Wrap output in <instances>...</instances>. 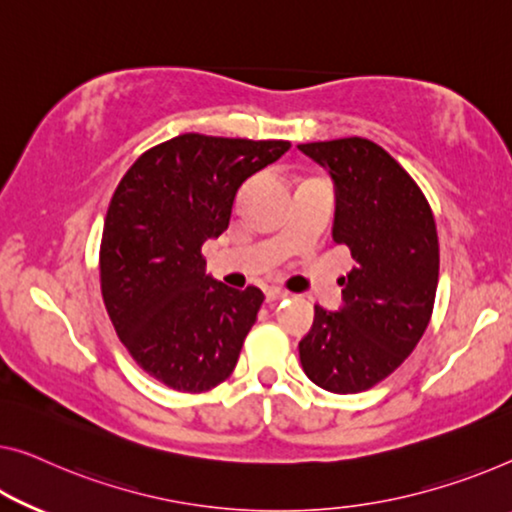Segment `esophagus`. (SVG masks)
Masks as SVG:
<instances>
[{
	"mask_svg": "<svg viewBox=\"0 0 512 512\" xmlns=\"http://www.w3.org/2000/svg\"><path fill=\"white\" fill-rule=\"evenodd\" d=\"M287 292H285V289H280V287H269V289H266V301H280V299H287Z\"/></svg>",
	"mask_w": 512,
	"mask_h": 512,
	"instance_id": "esophagus-1",
	"label": "esophagus"
}]
</instances>
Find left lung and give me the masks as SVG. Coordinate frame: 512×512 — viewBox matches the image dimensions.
<instances>
[{"mask_svg": "<svg viewBox=\"0 0 512 512\" xmlns=\"http://www.w3.org/2000/svg\"><path fill=\"white\" fill-rule=\"evenodd\" d=\"M335 183L333 241L356 266L338 312L315 305L299 342L303 372L331 393H361L404 363L430 324L439 282L437 225L423 190L365 137L299 144Z\"/></svg>", "mask_w": 512, "mask_h": 512, "instance_id": "left-lung-1", "label": "left lung"}]
</instances>
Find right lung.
Here are the masks:
<instances>
[{"label":"right lung","instance_id":"right-lung-1","mask_svg":"<svg viewBox=\"0 0 512 512\" xmlns=\"http://www.w3.org/2000/svg\"><path fill=\"white\" fill-rule=\"evenodd\" d=\"M292 144L183 133L135 160L101 239V292L133 361L160 384L204 393L232 375L264 294L204 271L202 246L230 225L236 190Z\"/></svg>","mask_w":512,"mask_h":512}]
</instances>
